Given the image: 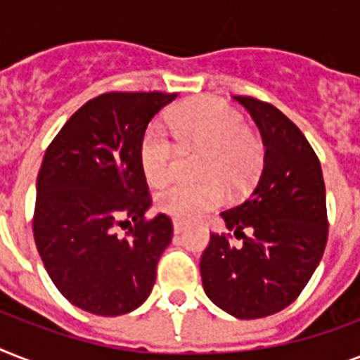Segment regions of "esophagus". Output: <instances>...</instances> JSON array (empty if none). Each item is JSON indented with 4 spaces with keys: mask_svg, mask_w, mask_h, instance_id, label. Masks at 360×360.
<instances>
[{
    "mask_svg": "<svg viewBox=\"0 0 360 360\" xmlns=\"http://www.w3.org/2000/svg\"><path fill=\"white\" fill-rule=\"evenodd\" d=\"M185 230V222L179 219H174V231L175 233H181V231Z\"/></svg>",
    "mask_w": 360,
    "mask_h": 360,
    "instance_id": "1",
    "label": "esophagus"
}]
</instances>
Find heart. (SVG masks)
<instances>
[{"mask_svg": "<svg viewBox=\"0 0 360 360\" xmlns=\"http://www.w3.org/2000/svg\"><path fill=\"white\" fill-rule=\"evenodd\" d=\"M169 132L181 149H203L202 183L174 181L157 194V205L175 219H196L224 202V179L233 188L248 185L259 172L262 141L248 132L245 115L217 97H200L179 104L168 117ZM177 147L158 124H151L140 141V162L147 181L164 183L174 172Z\"/></svg>", "mask_w": 360, "mask_h": 360, "instance_id": "b5f03b06", "label": "heart"}]
</instances>
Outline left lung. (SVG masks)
Listing matches in <instances>:
<instances>
[{
    "instance_id": "1",
    "label": "left lung",
    "mask_w": 360,
    "mask_h": 360,
    "mask_svg": "<svg viewBox=\"0 0 360 360\" xmlns=\"http://www.w3.org/2000/svg\"><path fill=\"white\" fill-rule=\"evenodd\" d=\"M236 101L262 132L265 162L250 196L220 213L243 245H231V233H211L200 271L217 307L257 319L301 295L323 256L329 219L321 164L301 129L273 104L246 95Z\"/></svg>"
}]
</instances>
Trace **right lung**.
Returning a JSON list of instances; mask_svg holds the SVG:
<instances>
[{
    "instance_id": "obj_1",
    "label": "right lung",
    "mask_w": 360,
    "mask_h": 360,
    "mask_svg": "<svg viewBox=\"0 0 360 360\" xmlns=\"http://www.w3.org/2000/svg\"><path fill=\"white\" fill-rule=\"evenodd\" d=\"M177 97L108 91L70 115L37 175L33 237L59 293L97 316L132 312L151 293L174 236L164 213L147 219L151 194L140 162L149 121ZM129 226L123 238L117 228Z\"/></svg>"
}]
</instances>
